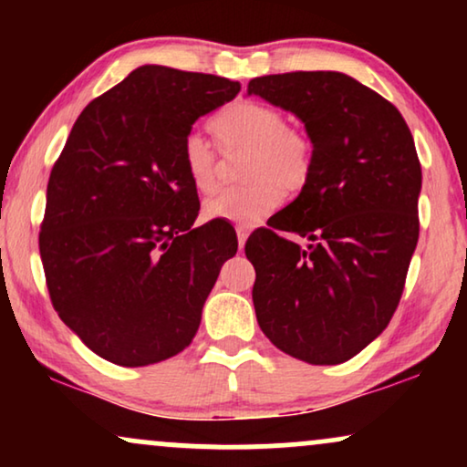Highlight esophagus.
<instances>
[{
  "instance_id": "1",
  "label": "esophagus",
  "mask_w": 467,
  "mask_h": 467,
  "mask_svg": "<svg viewBox=\"0 0 467 467\" xmlns=\"http://www.w3.org/2000/svg\"><path fill=\"white\" fill-rule=\"evenodd\" d=\"M235 234H238V246H240V251H242V248H244V244H246L248 232H246L244 227H238V229H235Z\"/></svg>"
}]
</instances>
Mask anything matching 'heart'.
Returning <instances> with one entry per match:
<instances>
[{"label":"heart","mask_w":467,"mask_h":467,"mask_svg":"<svg viewBox=\"0 0 467 467\" xmlns=\"http://www.w3.org/2000/svg\"><path fill=\"white\" fill-rule=\"evenodd\" d=\"M214 130L229 155L248 152L242 165L244 184L223 189L203 203L210 219L251 227L283 203L285 191L297 193L312 174V140L286 125L285 114L259 101L240 99L214 119ZM182 168L200 193L219 182V152L202 131L182 140Z\"/></svg>","instance_id":"heart-1"}]
</instances>
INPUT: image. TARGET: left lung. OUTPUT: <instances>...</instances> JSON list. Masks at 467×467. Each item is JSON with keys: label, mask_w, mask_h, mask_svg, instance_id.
I'll return each instance as SVG.
<instances>
[{"label": "left lung", "mask_w": 467, "mask_h": 467, "mask_svg": "<svg viewBox=\"0 0 467 467\" xmlns=\"http://www.w3.org/2000/svg\"><path fill=\"white\" fill-rule=\"evenodd\" d=\"M248 95L296 114L315 149L302 193L246 240L257 323L296 359L344 363L391 321L417 248L412 133L391 101L340 72L261 76Z\"/></svg>", "instance_id": "obj_1"}]
</instances>
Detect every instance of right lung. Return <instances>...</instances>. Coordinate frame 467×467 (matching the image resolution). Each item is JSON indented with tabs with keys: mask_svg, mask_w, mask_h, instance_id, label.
Returning a JSON list of instances; mask_svg holds the SVG:
<instances>
[{
	"mask_svg": "<svg viewBox=\"0 0 467 467\" xmlns=\"http://www.w3.org/2000/svg\"><path fill=\"white\" fill-rule=\"evenodd\" d=\"M238 91L221 76L142 66L76 119L48 178L40 257L57 315L101 359L150 366L197 334L238 238L225 221L193 227L182 140Z\"/></svg>",
	"mask_w": 467,
	"mask_h": 467,
	"instance_id": "right-lung-1",
	"label": "right lung"
}]
</instances>
